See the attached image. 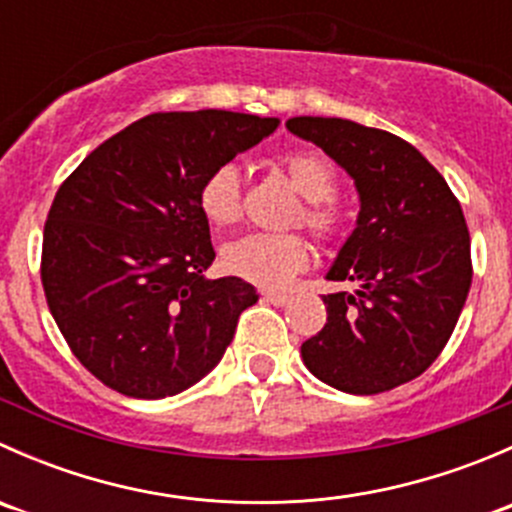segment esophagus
Instances as JSON below:
<instances>
[{"mask_svg": "<svg viewBox=\"0 0 512 512\" xmlns=\"http://www.w3.org/2000/svg\"><path fill=\"white\" fill-rule=\"evenodd\" d=\"M262 302L275 304V307H285V304L289 302V297L285 292H262Z\"/></svg>", "mask_w": 512, "mask_h": 512, "instance_id": "obj_1", "label": "esophagus"}]
</instances>
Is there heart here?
I'll use <instances>...</instances> for the list:
<instances>
[{
    "instance_id": "1",
    "label": "heart",
    "mask_w": 512,
    "mask_h": 512,
    "mask_svg": "<svg viewBox=\"0 0 512 512\" xmlns=\"http://www.w3.org/2000/svg\"><path fill=\"white\" fill-rule=\"evenodd\" d=\"M289 183L304 198L294 220L312 235L332 237L339 227V213L332 205L337 195V173L327 158L317 153H289L282 158ZM200 213L210 225L227 227L242 215V180L235 163H220L205 175L198 190ZM309 262V250L299 235L250 232L223 247V267L230 275L260 287H285Z\"/></svg>"
}]
</instances>
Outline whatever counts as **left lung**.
Wrapping results in <instances>:
<instances>
[{"mask_svg": "<svg viewBox=\"0 0 512 512\" xmlns=\"http://www.w3.org/2000/svg\"><path fill=\"white\" fill-rule=\"evenodd\" d=\"M289 133L352 175L361 210L327 280V324L302 344L304 366L359 396L421 376L451 339L471 289V235L443 175L404 138L344 118L297 116Z\"/></svg>", "mask_w": 512, "mask_h": 512, "instance_id": "1", "label": "left lung"}]
</instances>
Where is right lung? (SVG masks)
I'll use <instances>...</instances> for the list:
<instances>
[{
  "label": "right lung",
  "instance_id": "right-lung-1",
  "mask_svg": "<svg viewBox=\"0 0 512 512\" xmlns=\"http://www.w3.org/2000/svg\"><path fill=\"white\" fill-rule=\"evenodd\" d=\"M277 126L215 108L151 113L61 183L41 285L71 352L108 389L165 399L223 359L257 292L240 277L205 280L215 250L198 190L215 165Z\"/></svg>",
  "mask_w": 512,
  "mask_h": 512
}]
</instances>
